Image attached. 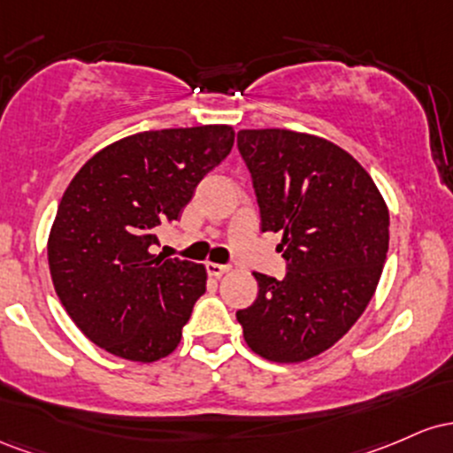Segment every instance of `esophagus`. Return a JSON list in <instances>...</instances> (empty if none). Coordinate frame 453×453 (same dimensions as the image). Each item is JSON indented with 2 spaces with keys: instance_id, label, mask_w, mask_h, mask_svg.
I'll list each match as a JSON object with an SVG mask.
<instances>
[{
  "instance_id": "1",
  "label": "esophagus",
  "mask_w": 453,
  "mask_h": 453,
  "mask_svg": "<svg viewBox=\"0 0 453 453\" xmlns=\"http://www.w3.org/2000/svg\"><path fill=\"white\" fill-rule=\"evenodd\" d=\"M205 267H207V273L213 278H220V276H225V273L231 272V267L220 265V263H205Z\"/></svg>"
}]
</instances>
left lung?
Instances as JSON below:
<instances>
[{"label":"left lung","instance_id":"obj_1","mask_svg":"<svg viewBox=\"0 0 453 453\" xmlns=\"http://www.w3.org/2000/svg\"><path fill=\"white\" fill-rule=\"evenodd\" d=\"M263 231L280 233L282 280L254 272L258 295L237 312L243 340L269 362L297 364L338 342L383 272L389 210L368 171L321 136L240 130Z\"/></svg>","mask_w":453,"mask_h":453}]
</instances>
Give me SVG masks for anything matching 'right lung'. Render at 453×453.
Here are the masks:
<instances>
[{
    "mask_svg": "<svg viewBox=\"0 0 453 453\" xmlns=\"http://www.w3.org/2000/svg\"><path fill=\"white\" fill-rule=\"evenodd\" d=\"M233 141L225 124L139 132L91 156L65 188L49 269L65 312L96 347L143 364L177 349L207 272L151 246Z\"/></svg>",
    "mask_w": 453,
    "mask_h": 453,
    "instance_id": "add662e5",
    "label": "right lung"
}]
</instances>
